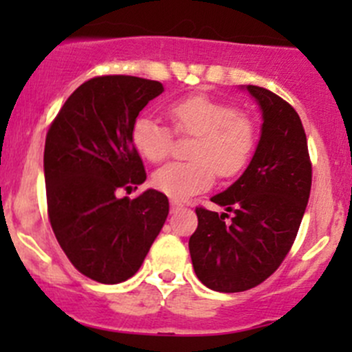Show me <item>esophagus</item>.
<instances>
[{"label": "esophagus", "mask_w": 352, "mask_h": 352, "mask_svg": "<svg viewBox=\"0 0 352 352\" xmlns=\"http://www.w3.org/2000/svg\"><path fill=\"white\" fill-rule=\"evenodd\" d=\"M170 206H172V211H179V209L184 208V206L180 204L179 201H175V199H172V201H170Z\"/></svg>", "instance_id": "1"}]
</instances>
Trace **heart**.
Returning <instances> with one entry per match:
<instances>
[{
    "label": "heart",
    "instance_id": "1",
    "mask_svg": "<svg viewBox=\"0 0 352 352\" xmlns=\"http://www.w3.org/2000/svg\"><path fill=\"white\" fill-rule=\"evenodd\" d=\"M179 134L194 136L189 162H172L153 173V186L177 201L208 189L219 177L236 175L247 165L257 144V127L233 105L206 95L172 102L166 109ZM172 131L148 116L133 122L131 140L148 162H162L172 148Z\"/></svg>",
    "mask_w": 352,
    "mask_h": 352
}]
</instances>
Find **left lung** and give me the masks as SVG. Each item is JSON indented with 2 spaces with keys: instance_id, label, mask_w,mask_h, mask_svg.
Returning a JSON list of instances; mask_svg holds the SVG:
<instances>
[{
  "instance_id": "obj_1",
  "label": "left lung",
  "mask_w": 352,
  "mask_h": 352,
  "mask_svg": "<svg viewBox=\"0 0 352 352\" xmlns=\"http://www.w3.org/2000/svg\"><path fill=\"white\" fill-rule=\"evenodd\" d=\"M262 113L250 163L226 190L211 197L226 212L197 208L189 252L199 281L219 293L261 285L285 261L307 209L311 163L296 110L272 91L242 85ZM233 212L232 221L224 218Z\"/></svg>"
}]
</instances>
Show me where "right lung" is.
<instances>
[{
    "instance_id": "obj_1",
    "label": "right lung",
    "mask_w": 352,
    "mask_h": 352,
    "mask_svg": "<svg viewBox=\"0 0 352 352\" xmlns=\"http://www.w3.org/2000/svg\"><path fill=\"white\" fill-rule=\"evenodd\" d=\"M160 94V81L91 78L69 95L45 138L52 232L71 264L104 285L136 274L168 216V199L155 189L136 199L116 196L146 180L131 129Z\"/></svg>"
}]
</instances>
